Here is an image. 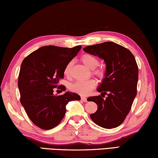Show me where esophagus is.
Segmentation results:
<instances>
[{
  "instance_id": "obj_1",
  "label": "esophagus",
  "mask_w": 158,
  "mask_h": 158,
  "mask_svg": "<svg viewBox=\"0 0 158 158\" xmlns=\"http://www.w3.org/2000/svg\"><path fill=\"white\" fill-rule=\"evenodd\" d=\"M81 100L83 101V102H87V98H85V97H81Z\"/></svg>"
}]
</instances>
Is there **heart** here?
I'll list each match as a JSON object with an SVG mask.
<instances>
[{
  "instance_id": "heart-1",
  "label": "heart",
  "mask_w": 158,
  "mask_h": 158,
  "mask_svg": "<svg viewBox=\"0 0 158 158\" xmlns=\"http://www.w3.org/2000/svg\"><path fill=\"white\" fill-rule=\"evenodd\" d=\"M81 59L85 65L92 70L96 69L99 66V61L98 59L92 55H89V54L84 55L82 56ZM72 64L73 62L71 61H69L64 68V73L65 76L69 75ZM94 74L100 77H102L104 76V71L102 69H97L94 71ZM96 85L97 82L93 79L87 80V81H78L71 85V89L75 92L78 93L83 96H86L91 92L92 90L96 87Z\"/></svg>"
}]
</instances>
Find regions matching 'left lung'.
I'll use <instances>...</instances> for the list:
<instances>
[{
	"label": "left lung",
	"instance_id": "1",
	"mask_svg": "<svg viewBox=\"0 0 158 158\" xmlns=\"http://www.w3.org/2000/svg\"><path fill=\"white\" fill-rule=\"evenodd\" d=\"M83 50L106 64L104 77L97 89L102 92L101 96L87 99L98 106L90 118L102 127H116L125 120L136 96L139 69L136 59L130 50L113 42L89 45ZM106 94L107 97L103 99Z\"/></svg>",
	"mask_w": 158,
	"mask_h": 158
}]
</instances>
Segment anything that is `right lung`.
Here are the masks:
<instances>
[{
    "label": "right lung",
    "mask_w": 158,
    "mask_h": 158,
    "mask_svg": "<svg viewBox=\"0 0 158 158\" xmlns=\"http://www.w3.org/2000/svg\"><path fill=\"white\" fill-rule=\"evenodd\" d=\"M73 48L43 46L33 52L23 60L18 78L20 102L33 124L43 130L58 125L66 112L69 102L81 100L76 93L66 92L62 95L53 94L54 88L65 91L59 85L64 78V71L81 50Z\"/></svg>",
    "instance_id": "right-lung-1"
}]
</instances>
